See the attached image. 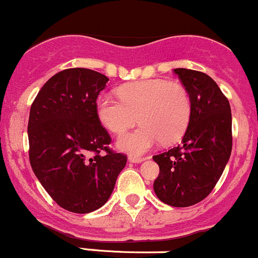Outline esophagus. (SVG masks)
Returning <instances> with one entry per match:
<instances>
[{
    "label": "esophagus",
    "instance_id": "34e87169",
    "mask_svg": "<svg viewBox=\"0 0 258 258\" xmlns=\"http://www.w3.org/2000/svg\"><path fill=\"white\" fill-rule=\"evenodd\" d=\"M144 157H138V156H129V161L133 163H140L144 161Z\"/></svg>",
    "mask_w": 258,
    "mask_h": 258
}]
</instances>
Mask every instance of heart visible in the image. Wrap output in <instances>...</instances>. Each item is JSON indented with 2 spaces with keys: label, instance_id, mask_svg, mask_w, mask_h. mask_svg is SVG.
<instances>
[{
  "label": "heart",
  "instance_id": "1",
  "mask_svg": "<svg viewBox=\"0 0 258 258\" xmlns=\"http://www.w3.org/2000/svg\"><path fill=\"white\" fill-rule=\"evenodd\" d=\"M119 98L102 95L97 98V118L104 128L120 135L137 124L143 125L119 138L121 151L141 155L160 141L173 144L183 137L192 114V102L182 85L166 80H144L124 85Z\"/></svg>",
  "mask_w": 258,
  "mask_h": 258
}]
</instances>
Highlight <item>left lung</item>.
Listing matches in <instances>:
<instances>
[{
    "instance_id": "obj_1",
    "label": "left lung",
    "mask_w": 258,
    "mask_h": 258,
    "mask_svg": "<svg viewBox=\"0 0 258 258\" xmlns=\"http://www.w3.org/2000/svg\"><path fill=\"white\" fill-rule=\"evenodd\" d=\"M192 102V114L178 146L152 159L160 167L154 182L157 198L171 207H190L209 196L230 159L231 108L207 74L174 69Z\"/></svg>"
}]
</instances>
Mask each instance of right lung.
<instances>
[{
  "mask_svg": "<svg viewBox=\"0 0 258 258\" xmlns=\"http://www.w3.org/2000/svg\"><path fill=\"white\" fill-rule=\"evenodd\" d=\"M108 80L90 69H66L45 82L30 107V166L69 212L86 214L106 204L125 167L126 156L108 148L112 139L97 118V97Z\"/></svg>",
  "mask_w": 258,
  "mask_h": 258,
  "instance_id": "add662e5",
  "label": "right lung"
}]
</instances>
